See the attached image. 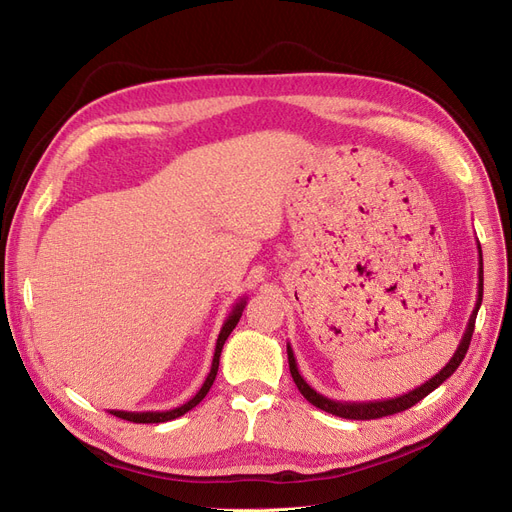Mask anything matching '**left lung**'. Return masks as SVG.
Wrapping results in <instances>:
<instances>
[{
  "label": "left lung",
  "mask_w": 512,
  "mask_h": 512,
  "mask_svg": "<svg viewBox=\"0 0 512 512\" xmlns=\"http://www.w3.org/2000/svg\"><path fill=\"white\" fill-rule=\"evenodd\" d=\"M479 249V284H477V303H475V309L473 314L469 318V324H466V330L464 335L452 355V360L443 366L435 376H431V379L427 383H422L420 387L399 395V397H391V399H381V402H337V399H330L322 393H318L314 387H311L297 368V360H295V353H293V347L286 345V353H288V368H291V374H293V381L295 385L299 387V391L303 393V397L307 399L309 404H314L316 408L328 412V414H335V416H341V418H349V420H370V418H383V416H389V414H397V412H404L408 408H412L414 404H418L422 397H427L431 391H435L443 381L450 379V376L456 372V368L460 366V362L464 360L466 355V349H469L471 345V337H473V330H475V320H477V311L481 307V301H483V255H481V247L477 244Z\"/></svg>",
  "instance_id": "1"
}]
</instances>
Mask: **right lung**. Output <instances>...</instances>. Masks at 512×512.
I'll return each mask as SVG.
<instances>
[{"instance_id":"right-lung-1","label":"right lung","mask_w":512,"mask_h":512,"mask_svg":"<svg viewBox=\"0 0 512 512\" xmlns=\"http://www.w3.org/2000/svg\"><path fill=\"white\" fill-rule=\"evenodd\" d=\"M244 305H247V297H242V299H238V301L234 303V307H232V311H230V316L226 318L224 326H221V330H219V337H217V343H215V353H213V362H211V370H209V374H207V379H205L203 387L198 389L196 395H194L192 399H188L186 404L177 406V408H173V410H163V412H125V410H110V414H115V416H119V418H123V420H129V422H142V425H150V422H167V420H173V418H180V416H184L188 410H192L194 406L201 404L203 399H205V395L209 393L213 381H215L217 368H219L221 349H224V343H226V339L230 337V332L236 328V324H238V320H240V316H242V311H244Z\"/></svg>"}]
</instances>
